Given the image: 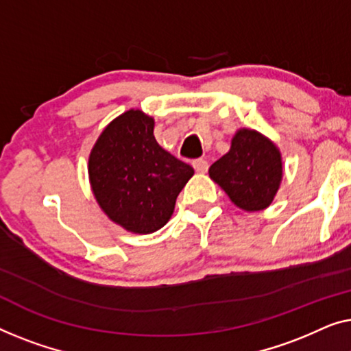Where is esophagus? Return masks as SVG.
<instances>
[{"instance_id": "obj_1", "label": "esophagus", "mask_w": 351, "mask_h": 351, "mask_svg": "<svg viewBox=\"0 0 351 351\" xmlns=\"http://www.w3.org/2000/svg\"><path fill=\"white\" fill-rule=\"evenodd\" d=\"M192 167H194V170L197 173H205L206 170H208V162L205 159H195L192 162Z\"/></svg>"}]
</instances>
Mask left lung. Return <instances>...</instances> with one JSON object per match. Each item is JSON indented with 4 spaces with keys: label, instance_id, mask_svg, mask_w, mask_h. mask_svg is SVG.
Returning a JSON list of instances; mask_svg holds the SVG:
<instances>
[{
    "label": "left lung",
    "instance_id": "1",
    "mask_svg": "<svg viewBox=\"0 0 351 351\" xmlns=\"http://www.w3.org/2000/svg\"><path fill=\"white\" fill-rule=\"evenodd\" d=\"M208 171L229 199L246 211L267 208L283 175L280 152L274 143L248 128L237 132L230 151Z\"/></svg>",
    "mask_w": 351,
    "mask_h": 351
}]
</instances>
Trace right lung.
Listing matches in <instances>:
<instances>
[{
  "label": "right lung",
  "instance_id": "obj_1",
  "mask_svg": "<svg viewBox=\"0 0 351 351\" xmlns=\"http://www.w3.org/2000/svg\"><path fill=\"white\" fill-rule=\"evenodd\" d=\"M88 175L97 202L114 223L151 234L173 215L176 197L194 169L157 145L152 117L130 110L98 138Z\"/></svg>",
  "mask_w": 351,
  "mask_h": 351
}]
</instances>
